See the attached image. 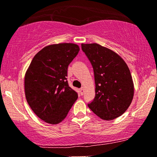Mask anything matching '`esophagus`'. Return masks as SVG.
Listing matches in <instances>:
<instances>
[{"label": "esophagus", "mask_w": 157, "mask_h": 157, "mask_svg": "<svg viewBox=\"0 0 157 157\" xmlns=\"http://www.w3.org/2000/svg\"><path fill=\"white\" fill-rule=\"evenodd\" d=\"M84 91H85V88L84 87H81V88L80 89V95H82L83 94H84Z\"/></svg>", "instance_id": "1"}]
</instances>
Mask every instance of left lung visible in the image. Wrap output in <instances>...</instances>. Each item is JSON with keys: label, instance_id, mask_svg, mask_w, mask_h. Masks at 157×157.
I'll return each mask as SVG.
<instances>
[{"label": "left lung", "instance_id": "obj_1", "mask_svg": "<svg viewBox=\"0 0 157 157\" xmlns=\"http://www.w3.org/2000/svg\"><path fill=\"white\" fill-rule=\"evenodd\" d=\"M81 46L95 77V97L87 105L103 120H113L126 112L133 98L134 87L128 67L118 54L98 44Z\"/></svg>", "mask_w": 157, "mask_h": 157}]
</instances>
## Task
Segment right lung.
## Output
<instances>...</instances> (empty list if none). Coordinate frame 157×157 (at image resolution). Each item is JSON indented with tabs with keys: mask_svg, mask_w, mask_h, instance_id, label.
I'll return each mask as SVG.
<instances>
[{
	"mask_svg": "<svg viewBox=\"0 0 157 157\" xmlns=\"http://www.w3.org/2000/svg\"><path fill=\"white\" fill-rule=\"evenodd\" d=\"M80 51L78 45L47 46L33 58L24 78L25 95L33 113L50 124L66 118L78 98L67 80L69 64Z\"/></svg>",
	"mask_w": 157,
	"mask_h": 157,
	"instance_id": "right-lung-1",
	"label": "right lung"
}]
</instances>
